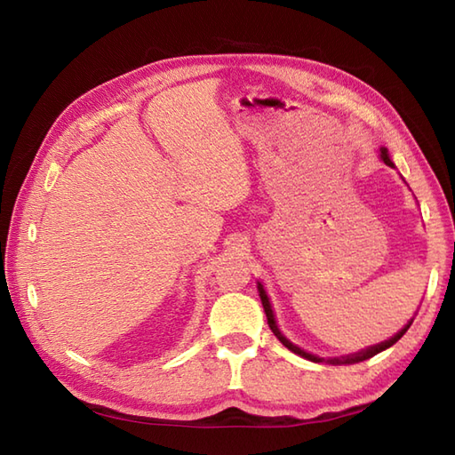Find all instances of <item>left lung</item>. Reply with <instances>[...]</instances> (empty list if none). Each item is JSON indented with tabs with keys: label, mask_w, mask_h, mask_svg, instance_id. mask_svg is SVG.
I'll return each mask as SVG.
<instances>
[{
	"label": "left lung",
	"mask_w": 455,
	"mask_h": 455,
	"mask_svg": "<svg viewBox=\"0 0 455 455\" xmlns=\"http://www.w3.org/2000/svg\"><path fill=\"white\" fill-rule=\"evenodd\" d=\"M381 159H383V164L386 165H389V167H393V161L389 159V156H387V149H383L381 148ZM259 294H260V301H262V307H265V313H267V321H268V327L272 329V332H275V335L278 337V340L282 342V345H284L286 348H290L291 352H296V355H299L301 358H307V360H313V362H323L319 356H313V355H309V352H306V350H301V348H298L296 345H291V342L286 339V337H282V332L278 331V327H276V321H275V315H272V309H270V304H268V298H267V294H265V290H262V286L259 284ZM412 323V321H411ZM411 323L409 325L405 327V329H401L395 337H391L389 340H386V342H381V345H376V347H370V348H366V350H362V352H356V355H350V356H345L342 360H339V358H335V360H329V362H332V364H356V362H362V360H368V358H371V356H376L378 352H381V350H386V348H389V347H393L395 345V342L405 335L407 332V329L411 327Z\"/></svg>",
	"instance_id": "left-lung-1"
}]
</instances>
